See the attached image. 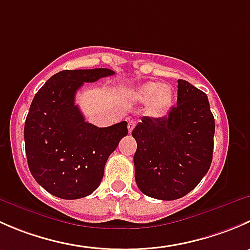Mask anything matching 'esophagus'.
I'll list each match as a JSON object with an SVG mask.
<instances>
[{"mask_svg":"<svg viewBox=\"0 0 250 250\" xmlns=\"http://www.w3.org/2000/svg\"><path fill=\"white\" fill-rule=\"evenodd\" d=\"M134 127H135V121L130 120L129 122H128V132L132 133L133 129H134Z\"/></svg>","mask_w":250,"mask_h":250,"instance_id":"obj_1","label":"esophagus"}]
</instances>
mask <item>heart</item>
Wrapping results in <instances>:
<instances>
[{"mask_svg":"<svg viewBox=\"0 0 250 250\" xmlns=\"http://www.w3.org/2000/svg\"><path fill=\"white\" fill-rule=\"evenodd\" d=\"M135 102L146 104L147 112L152 116H162L168 112L173 104V89L161 82H147L132 93Z\"/></svg>","mask_w":250,"mask_h":250,"instance_id":"b5f03b06","label":"heart"}]
</instances>
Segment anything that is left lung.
<instances>
[{
  "mask_svg": "<svg viewBox=\"0 0 250 250\" xmlns=\"http://www.w3.org/2000/svg\"><path fill=\"white\" fill-rule=\"evenodd\" d=\"M215 122L208 97L178 80V102L166 117H145L133 129L135 181L144 195L184 197L200 184L213 160Z\"/></svg>",
  "mask_w": 250,
  "mask_h": 250,
  "instance_id": "1",
  "label": "left lung"
}]
</instances>
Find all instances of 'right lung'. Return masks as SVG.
Wrapping results in <instances>:
<instances>
[{
  "instance_id": "add662e5",
  "label": "right lung",
  "mask_w": 250,
  "mask_h": 250,
  "mask_svg": "<svg viewBox=\"0 0 250 250\" xmlns=\"http://www.w3.org/2000/svg\"><path fill=\"white\" fill-rule=\"evenodd\" d=\"M110 69L64 70L36 93L24 127L27 165L35 180L55 197L77 200L102 183L107 158L128 134L127 122L99 128L75 104L84 82L112 76Z\"/></svg>"
}]
</instances>
